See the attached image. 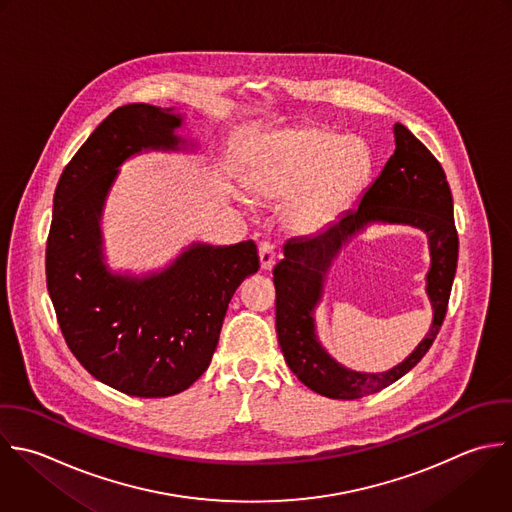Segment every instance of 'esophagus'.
I'll return each mask as SVG.
<instances>
[{
  "label": "esophagus",
  "mask_w": 512,
  "mask_h": 512,
  "mask_svg": "<svg viewBox=\"0 0 512 512\" xmlns=\"http://www.w3.org/2000/svg\"><path fill=\"white\" fill-rule=\"evenodd\" d=\"M259 265L263 271H271L275 265V251L271 243H261L259 245Z\"/></svg>",
  "instance_id": "esophagus-1"
}]
</instances>
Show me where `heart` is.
<instances>
[{
    "mask_svg": "<svg viewBox=\"0 0 512 512\" xmlns=\"http://www.w3.org/2000/svg\"><path fill=\"white\" fill-rule=\"evenodd\" d=\"M373 155L359 137L325 127H297L273 135L249 175V191L283 203L285 231L313 237L327 231L371 177Z\"/></svg>",
    "mask_w": 512,
    "mask_h": 512,
    "instance_id": "1",
    "label": "heart"
}]
</instances>
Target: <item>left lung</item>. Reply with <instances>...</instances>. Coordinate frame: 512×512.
Wrapping results in <instances>:
<instances>
[{
  "label": "left lung",
  "mask_w": 512,
  "mask_h": 512,
  "mask_svg": "<svg viewBox=\"0 0 512 512\" xmlns=\"http://www.w3.org/2000/svg\"><path fill=\"white\" fill-rule=\"evenodd\" d=\"M373 224H405L428 235L432 265L426 292L434 321L424 341L399 366L381 374L355 372L322 347L314 313L322 300L332 259ZM273 269L277 337L293 375L311 391L331 399H359L379 393L407 375L431 349L451 297L457 273L459 237L447 175L433 153L403 125L395 123V153L363 191L357 207L345 211L327 231L291 239Z\"/></svg>",
  "instance_id": "1"
}]
</instances>
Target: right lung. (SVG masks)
<instances>
[{
  "instance_id": "right-lung-1",
  "label": "right lung",
  "mask_w": 512,
  "mask_h": 512,
  "mask_svg": "<svg viewBox=\"0 0 512 512\" xmlns=\"http://www.w3.org/2000/svg\"><path fill=\"white\" fill-rule=\"evenodd\" d=\"M177 107L129 103L107 115L63 169L45 251L47 291L75 359L131 397L191 387L217 349L229 301L259 269L253 241H193L167 265L111 269L101 219L119 167L141 153H197Z\"/></svg>"
}]
</instances>
